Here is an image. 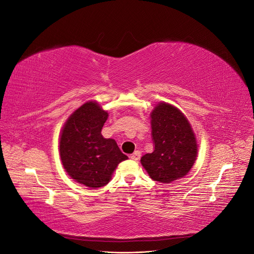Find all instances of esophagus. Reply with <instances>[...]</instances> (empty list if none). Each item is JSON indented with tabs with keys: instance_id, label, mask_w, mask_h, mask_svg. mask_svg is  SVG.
I'll return each instance as SVG.
<instances>
[{
	"instance_id": "34e87169",
	"label": "esophagus",
	"mask_w": 254,
	"mask_h": 254,
	"mask_svg": "<svg viewBox=\"0 0 254 254\" xmlns=\"http://www.w3.org/2000/svg\"><path fill=\"white\" fill-rule=\"evenodd\" d=\"M130 158H131L132 160H134V161H137V160H140V158H141V152L139 151V150H136V151H134L131 156H130Z\"/></svg>"
}]
</instances>
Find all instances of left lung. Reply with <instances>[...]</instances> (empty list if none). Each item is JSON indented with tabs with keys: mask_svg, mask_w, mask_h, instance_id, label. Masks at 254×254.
Wrapping results in <instances>:
<instances>
[{
	"mask_svg": "<svg viewBox=\"0 0 254 254\" xmlns=\"http://www.w3.org/2000/svg\"><path fill=\"white\" fill-rule=\"evenodd\" d=\"M155 149L141 158L151 179L171 183L187 176L197 155V139L190 123L177 107L160 102L150 112Z\"/></svg>",
	"mask_w": 254,
	"mask_h": 254,
	"instance_id": "obj_1",
	"label": "left lung"
}]
</instances>
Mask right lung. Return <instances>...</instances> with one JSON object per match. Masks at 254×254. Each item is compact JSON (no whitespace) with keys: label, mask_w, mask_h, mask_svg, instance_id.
Listing matches in <instances>:
<instances>
[{"label":"right lung","mask_w":254,"mask_h":254,"mask_svg":"<svg viewBox=\"0 0 254 254\" xmlns=\"http://www.w3.org/2000/svg\"><path fill=\"white\" fill-rule=\"evenodd\" d=\"M108 117L96 101H89L67 118L60 132L59 155L64 171L90 189L106 186L115 168L128 159L115 140L102 135Z\"/></svg>","instance_id":"1"}]
</instances>
